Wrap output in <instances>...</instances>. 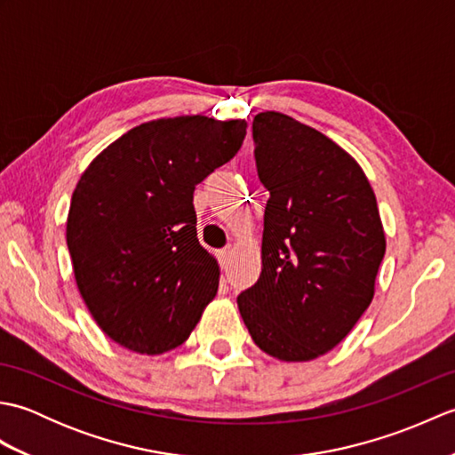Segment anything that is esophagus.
<instances>
[{
    "instance_id": "obj_1",
    "label": "esophagus",
    "mask_w": 455,
    "mask_h": 455,
    "mask_svg": "<svg viewBox=\"0 0 455 455\" xmlns=\"http://www.w3.org/2000/svg\"><path fill=\"white\" fill-rule=\"evenodd\" d=\"M217 258H219V264L220 267H227L228 266V259H230V248H222L217 252Z\"/></svg>"
}]
</instances>
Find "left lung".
<instances>
[{
	"mask_svg": "<svg viewBox=\"0 0 455 455\" xmlns=\"http://www.w3.org/2000/svg\"><path fill=\"white\" fill-rule=\"evenodd\" d=\"M252 137L269 191L262 274L236 303L266 354L308 362L340 344L371 303L385 256L379 211L357 162L323 132L266 111Z\"/></svg>",
	"mask_w": 455,
	"mask_h": 455,
	"instance_id": "left-lung-1",
	"label": "left lung"
}]
</instances>
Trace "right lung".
Segmentation results:
<instances>
[{"mask_svg":"<svg viewBox=\"0 0 455 455\" xmlns=\"http://www.w3.org/2000/svg\"><path fill=\"white\" fill-rule=\"evenodd\" d=\"M244 137L246 121L203 115L142 123L82 173L66 243L84 301L111 340L156 355L189 338L219 289L193 191Z\"/></svg>","mask_w":455,"mask_h":455,"instance_id":"obj_1","label":"right lung"}]
</instances>
